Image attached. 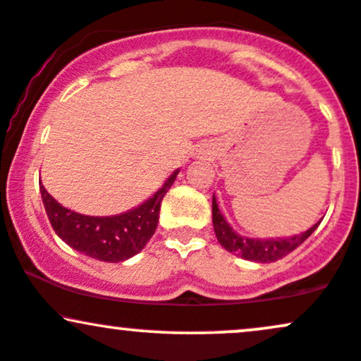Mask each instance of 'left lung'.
Wrapping results in <instances>:
<instances>
[{"instance_id":"obj_1","label":"left lung","mask_w":361,"mask_h":361,"mask_svg":"<svg viewBox=\"0 0 361 361\" xmlns=\"http://www.w3.org/2000/svg\"><path fill=\"white\" fill-rule=\"evenodd\" d=\"M212 222H214V233L217 235V241L226 251L233 252V255L239 256V258L247 261H256V263H273L279 261L292 252L293 250L300 246L305 239L309 238L317 226L321 224H314L310 229L302 234L290 235V238H246V235L238 234L233 227L227 224L221 210H219L217 200L215 195L212 197Z\"/></svg>"}]
</instances>
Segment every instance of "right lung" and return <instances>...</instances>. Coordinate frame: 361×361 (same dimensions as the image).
<instances>
[{
  "label": "right lung",
  "instance_id": "add662e5",
  "mask_svg": "<svg viewBox=\"0 0 361 361\" xmlns=\"http://www.w3.org/2000/svg\"><path fill=\"white\" fill-rule=\"evenodd\" d=\"M178 173L180 169L173 171L163 186L139 207L106 217H94L66 209L51 193H47L42 181L40 193L51 226L62 241L90 258L118 263L132 258L146 247L159 221L161 202L175 183Z\"/></svg>",
  "mask_w": 361,
  "mask_h": 361
}]
</instances>
